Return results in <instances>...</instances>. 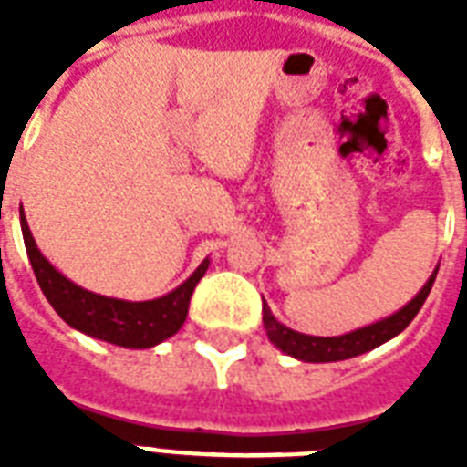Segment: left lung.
I'll return each mask as SVG.
<instances>
[{
	"label": "left lung",
	"mask_w": 467,
	"mask_h": 467,
	"mask_svg": "<svg viewBox=\"0 0 467 467\" xmlns=\"http://www.w3.org/2000/svg\"><path fill=\"white\" fill-rule=\"evenodd\" d=\"M436 271L429 276V281L424 284L417 296H414L410 303H407L402 310H398L390 317L380 319V322H373L368 327H361L356 332L341 334V337H310V334H300L291 327L281 325L274 315H271L269 306L264 303V329H266V337L274 347H278L284 354L298 358V361L307 363H329V361H344V358H354V356H361L370 348L380 347L385 341H390L392 337H398L402 329H405L417 312L421 310L424 300H427L431 285H434Z\"/></svg>",
	"instance_id": "left-lung-1"
}]
</instances>
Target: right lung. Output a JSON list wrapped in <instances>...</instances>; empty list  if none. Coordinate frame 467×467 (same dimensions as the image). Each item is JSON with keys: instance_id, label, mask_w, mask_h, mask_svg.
<instances>
[{"instance_id": "obj_1", "label": "right lung", "mask_w": 467, "mask_h": 467, "mask_svg": "<svg viewBox=\"0 0 467 467\" xmlns=\"http://www.w3.org/2000/svg\"><path fill=\"white\" fill-rule=\"evenodd\" d=\"M21 233H24V244L36 281L53 310L69 327L89 334L94 339L116 344V347L150 348L179 332L189 315L193 288L208 269V259H203V264L179 288L161 298L142 300V303L106 298V296L84 291L82 285L72 284L40 254L24 215H21Z\"/></svg>"}]
</instances>
